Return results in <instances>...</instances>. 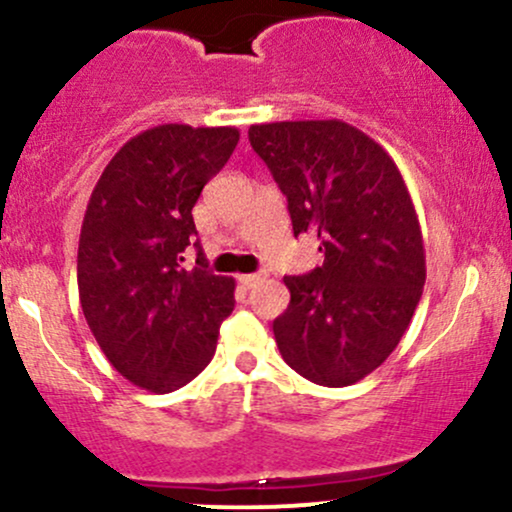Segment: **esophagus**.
Here are the masks:
<instances>
[{
  "mask_svg": "<svg viewBox=\"0 0 512 512\" xmlns=\"http://www.w3.org/2000/svg\"><path fill=\"white\" fill-rule=\"evenodd\" d=\"M262 279H264V274H240V276H238L240 286H245V289H252V286L260 284Z\"/></svg>",
  "mask_w": 512,
  "mask_h": 512,
  "instance_id": "1",
  "label": "esophagus"
}]
</instances>
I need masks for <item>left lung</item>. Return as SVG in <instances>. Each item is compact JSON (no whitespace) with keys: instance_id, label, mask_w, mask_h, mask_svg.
<instances>
[{"instance_id":"left-lung-1","label":"left lung","mask_w":512,"mask_h":512,"mask_svg":"<svg viewBox=\"0 0 512 512\" xmlns=\"http://www.w3.org/2000/svg\"><path fill=\"white\" fill-rule=\"evenodd\" d=\"M250 144L289 199L293 233H315L322 267L284 276L274 320L298 375L346 387L373 373L407 332L426 281L419 216L397 163L342 120L252 125Z\"/></svg>"}]
</instances>
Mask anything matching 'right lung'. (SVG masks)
I'll list each match as a JSON object with an SVG mask.
<instances>
[{
  "instance_id": "right-lung-1",
  "label": "right lung",
  "mask_w": 512,
  "mask_h": 512,
  "mask_svg": "<svg viewBox=\"0 0 512 512\" xmlns=\"http://www.w3.org/2000/svg\"><path fill=\"white\" fill-rule=\"evenodd\" d=\"M238 139L236 127H151L110 158L88 199L81 310L117 373L158 395L202 373L236 305L231 276L211 274L202 250L185 269L182 252L197 236L192 207Z\"/></svg>"
}]
</instances>
